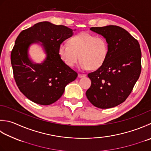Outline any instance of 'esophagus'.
Returning <instances> with one entry per match:
<instances>
[{"mask_svg":"<svg viewBox=\"0 0 151 151\" xmlns=\"http://www.w3.org/2000/svg\"><path fill=\"white\" fill-rule=\"evenodd\" d=\"M78 76L79 78H82V77H84V76H86V75H84V74H78Z\"/></svg>","mask_w":151,"mask_h":151,"instance_id":"obj_1","label":"esophagus"}]
</instances>
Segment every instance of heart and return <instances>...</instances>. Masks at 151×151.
Returning <instances> with one entry per match:
<instances>
[{"mask_svg": "<svg viewBox=\"0 0 151 151\" xmlns=\"http://www.w3.org/2000/svg\"><path fill=\"white\" fill-rule=\"evenodd\" d=\"M69 44H61L58 53L67 66L78 63L82 70L97 69L105 63L109 55V44L105 38L82 32L69 38Z\"/></svg>", "mask_w": 151, "mask_h": 151, "instance_id": "heart-1", "label": "heart"}]
</instances>
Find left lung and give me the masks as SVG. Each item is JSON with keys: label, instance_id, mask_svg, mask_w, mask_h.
Returning a JSON list of instances; mask_svg holds the SVG:
<instances>
[{"label": "left lung", "instance_id": "8db88e82", "mask_svg": "<svg viewBox=\"0 0 151 151\" xmlns=\"http://www.w3.org/2000/svg\"><path fill=\"white\" fill-rule=\"evenodd\" d=\"M109 44L105 63L88 75L91 81L86 95L93 105L100 109L120 105L131 93L141 71V52L138 41L120 27H91Z\"/></svg>", "mask_w": 151, "mask_h": 151}]
</instances>
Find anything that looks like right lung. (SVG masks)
<instances>
[{
  "mask_svg": "<svg viewBox=\"0 0 151 151\" xmlns=\"http://www.w3.org/2000/svg\"><path fill=\"white\" fill-rule=\"evenodd\" d=\"M73 35L71 29L48 22L36 23L20 32L12 50L11 64L17 87L27 98L39 105L52 104L77 77V73L64 63L58 53L60 44ZM38 42L43 43L47 54L40 64L28 56L29 46Z\"/></svg>",
  "mask_w": 151,
  "mask_h": 151,
  "instance_id": "add662e5",
  "label": "right lung"
}]
</instances>
